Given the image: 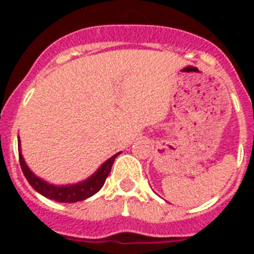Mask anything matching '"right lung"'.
<instances>
[{
  "label": "right lung",
  "mask_w": 254,
  "mask_h": 254,
  "mask_svg": "<svg viewBox=\"0 0 254 254\" xmlns=\"http://www.w3.org/2000/svg\"><path fill=\"white\" fill-rule=\"evenodd\" d=\"M17 145H19V159L20 165H21V170L24 173L25 178L28 179L29 185L34 188L37 192H39L42 196L47 197L49 199H55L57 202H67L72 203L77 202V201H84V199L89 198L93 194H95L100 188L104 185L105 179L111 173L112 165L116 158L120 155V152L113 155L112 158L108 159L104 164H102V167L94 173L90 178L85 179L84 182L76 183V185L69 186H55L49 185L43 179L38 178L34 173L31 172L26 165L25 160L22 158L21 150H20V138L17 140Z\"/></svg>",
  "instance_id": "1"
}]
</instances>
